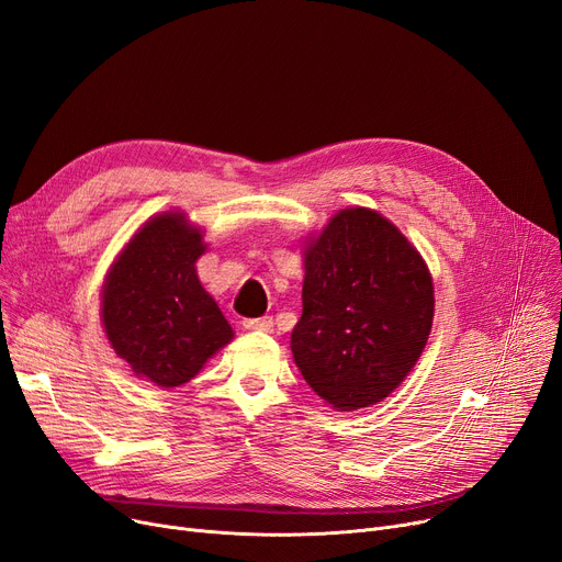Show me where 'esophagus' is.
Returning <instances> with one entry per match:
<instances>
[{
	"mask_svg": "<svg viewBox=\"0 0 562 562\" xmlns=\"http://www.w3.org/2000/svg\"><path fill=\"white\" fill-rule=\"evenodd\" d=\"M244 328H246V330H257V333H271V330H273V318H271V316L244 318Z\"/></svg>",
	"mask_w": 562,
	"mask_h": 562,
	"instance_id": "1",
	"label": "esophagus"
}]
</instances>
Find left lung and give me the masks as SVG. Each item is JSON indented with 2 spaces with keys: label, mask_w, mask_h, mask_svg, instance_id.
<instances>
[{
  "label": "left lung",
  "mask_w": 562,
  "mask_h": 562,
  "mask_svg": "<svg viewBox=\"0 0 562 562\" xmlns=\"http://www.w3.org/2000/svg\"><path fill=\"white\" fill-rule=\"evenodd\" d=\"M432 278L401 229L367 206L337 212L305 246L293 362L339 412L387 398L426 348Z\"/></svg>",
  "instance_id": "8db88e82"
}]
</instances>
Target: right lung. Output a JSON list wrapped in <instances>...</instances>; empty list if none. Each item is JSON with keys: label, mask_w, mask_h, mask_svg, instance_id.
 <instances>
[{"label": "right lung", "mask_w": 562, "mask_h": 562, "mask_svg": "<svg viewBox=\"0 0 562 562\" xmlns=\"http://www.w3.org/2000/svg\"><path fill=\"white\" fill-rule=\"evenodd\" d=\"M206 250L187 214L147 221L117 255L102 286V326L130 369L159 387H180L234 333L198 280Z\"/></svg>", "instance_id": "add662e5"}]
</instances>
